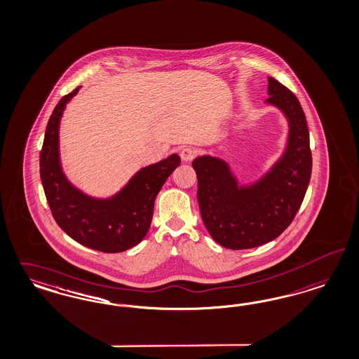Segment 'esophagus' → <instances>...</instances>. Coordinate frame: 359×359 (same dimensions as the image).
<instances>
[{"instance_id":"obj_1","label":"esophagus","mask_w":359,"mask_h":359,"mask_svg":"<svg viewBox=\"0 0 359 359\" xmlns=\"http://www.w3.org/2000/svg\"><path fill=\"white\" fill-rule=\"evenodd\" d=\"M198 155V151L192 147H184L180 151V158L182 161H191Z\"/></svg>"}]
</instances>
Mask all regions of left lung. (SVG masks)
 I'll return each mask as SVG.
<instances>
[{
  "label": "left lung",
  "instance_id": "obj_1",
  "mask_svg": "<svg viewBox=\"0 0 359 359\" xmlns=\"http://www.w3.org/2000/svg\"><path fill=\"white\" fill-rule=\"evenodd\" d=\"M266 104L289 124L284 154L250 184H238L226 161L210 155L192 161L201 219L212 238L228 249H249L281 235L305 198L311 175L309 130L296 95L268 76Z\"/></svg>",
  "mask_w": 359,
  "mask_h": 359
}]
</instances>
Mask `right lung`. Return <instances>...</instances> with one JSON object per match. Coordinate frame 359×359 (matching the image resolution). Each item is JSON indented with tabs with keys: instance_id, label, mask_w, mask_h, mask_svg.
<instances>
[{
	"instance_id": "obj_1",
	"label": "right lung",
	"mask_w": 359,
	"mask_h": 359,
	"mask_svg": "<svg viewBox=\"0 0 359 359\" xmlns=\"http://www.w3.org/2000/svg\"><path fill=\"white\" fill-rule=\"evenodd\" d=\"M81 87L65 95L50 116L39 155V173L54 220L76 243L106 253L137 245L149 232L154 204L167 177L180 164L179 155L140 168L110 198H93L73 186L60 158V123L66 104Z\"/></svg>"
}]
</instances>
